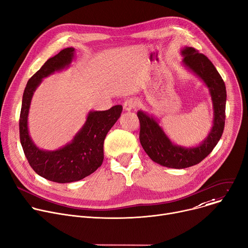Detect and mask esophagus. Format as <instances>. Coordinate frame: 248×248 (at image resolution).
Here are the masks:
<instances>
[{
	"instance_id": "esophagus-1",
	"label": "esophagus",
	"mask_w": 248,
	"mask_h": 248,
	"mask_svg": "<svg viewBox=\"0 0 248 248\" xmlns=\"http://www.w3.org/2000/svg\"><path fill=\"white\" fill-rule=\"evenodd\" d=\"M137 106H138L137 101L133 100V98H129V100H126L124 103V109L125 111H130V110H133L134 108H136Z\"/></svg>"
}]
</instances>
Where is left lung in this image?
Wrapping results in <instances>:
<instances>
[{"mask_svg":"<svg viewBox=\"0 0 248 248\" xmlns=\"http://www.w3.org/2000/svg\"><path fill=\"white\" fill-rule=\"evenodd\" d=\"M184 57L181 64L202 80L208 89L212 102L213 121L206 138L197 145L184 146L171 141L153 114L140 109V140L146 155L160 166L171 169H186L202 161L219 141L225 123L226 89L224 81L213 63L191 46L180 49Z\"/></svg>","mask_w":248,"mask_h":248,"instance_id":"obj_1","label":"left lung"}]
</instances>
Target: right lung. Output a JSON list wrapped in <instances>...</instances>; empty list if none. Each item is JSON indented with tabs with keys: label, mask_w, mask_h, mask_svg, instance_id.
I'll list each match as a JSON object with an SVG mask.
<instances>
[{
	"label": "right lung",
	"mask_w": 248,
	"mask_h": 248,
	"mask_svg": "<svg viewBox=\"0 0 248 248\" xmlns=\"http://www.w3.org/2000/svg\"><path fill=\"white\" fill-rule=\"evenodd\" d=\"M75 53L73 46L62 49L58 55L49 58L29 79L20 114V140L31 168L40 176L58 184L80 180L102 166L105 139L123 111L121 105L108 110H90L86 123L74 139L58 150H43L34 142L28 126L32 95L45 78L71 67Z\"/></svg>",
	"instance_id": "right-lung-1"
}]
</instances>
